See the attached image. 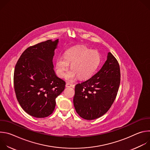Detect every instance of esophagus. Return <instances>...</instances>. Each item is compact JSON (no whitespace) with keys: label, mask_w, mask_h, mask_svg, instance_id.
<instances>
[{"label":"esophagus","mask_w":150,"mask_h":150,"mask_svg":"<svg viewBox=\"0 0 150 150\" xmlns=\"http://www.w3.org/2000/svg\"><path fill=\"white\" fill-rule=\"evenodd\" d=\"M74 87V85L71 83H66V87Z\"/></svg>","instance_id":"obj_1"}]
</instances>
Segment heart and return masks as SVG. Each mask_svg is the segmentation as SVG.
Wrapping results in <instances>:
<instances>
[{
	"instance_id": "b5f03b06",
	"label": "heart",
	"mask_w": 150,
	"mask_h": 150,
	"mask_svg": "<svg viewBox=\"0 0 150 150\" xmlns=\"http://www.w3.org/2000/svg\"><path fill=\"white\" fill-rule=\"evenodd\" d=\"M101 57L98 52L84 46H78L68 50L65 56H60L55 62L57 75L63 77L68 71L69 63L72 69L68 71L65 78L73 81L77 76L81 79L90 78L100 65Z\"/></svg>"
}]
</instances>
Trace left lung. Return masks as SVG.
<instances>
[{
	"instance_id": "1",
	"label": "left lung",
	"mask_w": 150,
	"mask_h": 150,
	"mask_svg": "<svg viewBox=\"0 0 150 150\" xmlns=\"http://www.w3.org/2000/svg\"><path fill=\"white\" fill-rule=\"evenodd\" d=\"M117 60L109 52L100 70L89 79L76 85L74 105L83 119L93 120L104 115L113 103L119 87Z\"/></svg>"
}]
</instances>
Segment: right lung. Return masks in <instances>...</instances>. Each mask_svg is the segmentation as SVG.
I'll use <instances>...</instances> for the list:
<instances>
[{
	"label": "right lung",
	"mask_w": 150,
	"mask_h": 150,
	"mask_svg": "<svg viewBox=\"0 0 150 150\" xmlns=\"http://www.w3.org/2000/svg\"><path fill=\"white\" fill-rule=\"evenodd\" d=\"M59 39L49 40L27 48L15 68L13 83L16 98L28 115L43 118L54 110L56 98L65 82L53 69V58Z\"/></svg>",
	"instance_id": "add662e5"
}]
</instances>
